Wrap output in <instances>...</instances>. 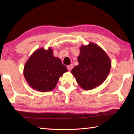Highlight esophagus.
I'll return each mask as SVG.
<instances>
[{
	"label": "esophagus",
	"mask_w": 134,
	"mask_h": 134,
	"mask_svg": "<svg viewBox=\"0 0 134 134\" xmlns=\"http://www.w3.org/2000/svg\"><path fill=\"white\" fill-rule=\"evenodd\" d=\"M72 68H73V65L72 64H70V65H67V69L69 71H71Z\"/></svg>",
	"instance_id": "34e87169"
}]
</instances>
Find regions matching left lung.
I'll return each mask as SVG.
<instances>
[{
  "label": "left lung",
  "instance_id": "8db88e82",
  "mask_svg": "<svg viewBox=\"0 0 134 134\" xmlns=\"http://www.w3.org/2000/svg\"><path fill=\"white\" fill-rule=\"evenodd\" d=\"M77 60L79 64L72 69L71 73L83 89L90 90L101 85L109 73V58L93 43L81 47Z\"/></svg>",
  "mask_w": 134,
  "mask_h": 134
}]
</instances>
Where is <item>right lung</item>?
I'll list each match as a JSON object with an SVG mask.
<instances>
[{
    "label": "right lung",
    "instance_id": "right-lung-1",
    "mask_svg": "<svg viewBox=\"0 0 134 134\" xmlns=\"http://www.w3.org/2000/svg\"><path fill=\"white\" fill-rule=\"evenodd\" d=\"M67 71L61 60L54 57L52 49H38L27 61L24 76L30 86L40 92L51 91L60 77Z\"/></svg>",
    "mask_w": 134,
    "mask_h": 134
}]
</instances>
